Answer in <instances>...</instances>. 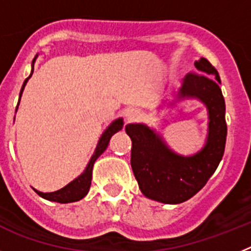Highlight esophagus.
I'll use <instances>...</instances> for the list:
<instances>
[{
    "mask_svg": "<svg viewBox=\"0 0 251 251\" xmlns=\"http://www.w3.org/2000/svg\"><path fill=\"white\" fill-rule=\"evenodd\" d=\"M139 116H140V111H139L138 108L131 107L126 111V119H127V121H134V120L138 119Z\"/></svg>",
    "mask_w": 251,
    "mask_h": 251,
    "instance_id": "esophagus-1",
    "label": "esophagus"
}]
</instances>
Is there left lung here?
<instances>
[{
    "label": "left lung",
    "mask_w": 251,
    "mask_h": 251,
    "mask_svg": "<svg viewBox=\"0 0 251 251\" xmlns=\"http://www.w3.org/2000/svg\"><path fill=\"white\" fill-rule=\"evenodd\" d=\"M195 65L200 73L187 74L178 96L197 97L207 106L208 138L201 151L187 158L177 155L148 126L128 124L125 127L132 143L131 168L139 188L145 197L163 203H182L201 191L225 151L227 125L219 72L206 58Z\"/></svg>",
    "instance_id": "1"
}]
</instances>
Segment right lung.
Returning a JSON list of instances; mask_svg holds the SVG:
<instances>
[{
  "label": "right lung",
  "mask_w": 251,
  "mask_h": 251,
  "mask_svg": "<svg viewBox=\"0 0 251 251\" xmlns=\"http://www.w3.org/2000/svg\"><path fill=\"white\" fill-rule=\"evenodd\" d=\"M34 62L35 59L32 60V72H34ZM31 74H30L29 77L26 78L25 82L23 84V88H21V92H20V97H21V93L24 91V87H25L26 82L31 77ZM124 126V121L123 119H119V120H115L112 124L107 127V130L103 132V135L101 136L99 141V145L96 148V151L95 154L92 155L91 160H89L88 165H87L86 171L83 173L80 174L79 177L75 178L73 182H71L69 184L64 187V188L59 189V191H55V192H50V193H43V192H39L35 189V192L38 193L40 197L45 198V200H49V201H53V202H59V203H69V202H75V201H79L84 196L88 193L89 191V187H91V180H92V168L93 164H95L96 159L99 158L101 155L102 152L106 150L108 145V141H110L111 136L113 134H116L117 131H120Z\"/></svg>",
  "instance_id": "right-lung-1"
}]
</instances>
